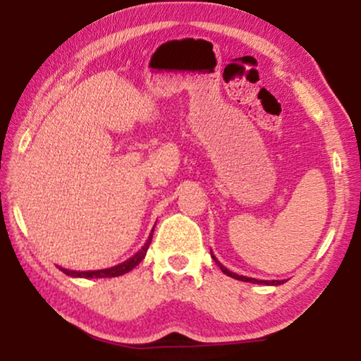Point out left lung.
I'll use <instances>...</instances> for the list:
<instances>
[{
	"label": "left lung",
	"instance_id": "1",
	"mask_svg": "<svg viewBox=\"0 0 361 361\" xmlns=\"http://www.w3.org/2000/svg\"><path fill=\"white\" fill-rule=\"evenodd\" d=\"M212 258H214V261L216 264L220 266V269L224 271V274H226V276H230V278H233V279H238V281H245V283H256V284H271V286H279V284H283L284 281H259V279H253V278H246V276H238V274H235V273H231V271H228L225 268L224 264L220 263V261H216V258L214 256V253H212Z\"/></svg>",
	"mask_w": 361,
	"mask_h": 361
}]
</instances>
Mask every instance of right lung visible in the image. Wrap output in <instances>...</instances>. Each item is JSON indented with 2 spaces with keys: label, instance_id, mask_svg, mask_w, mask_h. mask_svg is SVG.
Instances as JSON below:
<instances>
[{
  "label": "right lung",
  "instance_id": "add662e5",
  "mask_svg": "<svg viewBox=\"0 0 361 361\" xmlns=\"http://www.w3.org/2000/svg\"><path fill=\"white\" fill-rule=\"evenodd\" d=\"M151 240H152V231H151L149 238H147V241L145 243V246H142V248L137 251L135 256H131L130 259L123 261L121 264L113 266V268L98 269V271H71V269H63V268H59V269H62L63 273H66L67 276H72V278H116V276L130 273L133 268H136V266L140 264L142 259H145L146 251L151 245Z\"/></svg>",
  "mask_w": 361,
  "mask_h": 361
}]
</instances>
